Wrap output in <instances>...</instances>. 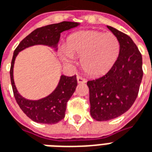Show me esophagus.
<instances>
[{
	"mask_svg": "<svg viewBox=\"0 0 152 152\" xmlns=\"http://www.w3.org/2000/svg\"><path fill=\"white\" fill-rule=\"evenodd\" d=\"M77 82L79 83V84H82V83H85L86 82V80L85 78H83L82 76H77Z\"/></svg>",
	"mask_w": 152,
	"mask_h": 152,
	"instance_id": "34e87169",
	"label": "esophagus"
}]
</instances>
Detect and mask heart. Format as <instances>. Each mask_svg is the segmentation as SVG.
Returning a JSON list of instances; mask_svg holds the SVG:
<instances>
[{
  "mask_svg": "<svg viewBox=\"0 0 152 152\" xmlns=\"http://www.w3.org/2000/svg\"><path fill=\"white\" fill-rule=\"evenodd\" d=\"M120 51L118 38L112 33L96 30L80 31L71 36L60 50V59L73 64L76 56H81V65L85 72L100 76L110 69Z\"/></svg>",
  "mask_w": 152,
  "mask_h": 152,
  "instance_id": "obj_1",
  "label": "heart"
}]
</instances>
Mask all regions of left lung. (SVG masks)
<instances>
[{
    "mask_svg": "<svg viewBox=\"0 0 152 152\" xmlns=\"http://www.w3.org/2000/svg\"><path fill=\"white\" fill-rule=\"evenodd\" d=\"M107 28L118 39L119 56L105 75L87 82L90 114L99 122L116 118L132 106L143 75L142 55L133 40L115 28Z\"/></svg>",
    "mask_w": 152,
    "mask_h": 152,
    "instance_id": "8db88e82",
    "label": "left lung"
}]
</instances>
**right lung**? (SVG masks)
I'll use <instances>...</instances> for the list:
<instances>
[{"mask_svg":"<svg viewBox=\"0 0 152 152\" xmlns=\"http://www.w3.org/2000/svg\"><path fill=\"white\" fill-rule=\"evenodd\" d=\"M78 26H80L78 22H62L38 28L26 36L13 52L10 67L13 95L21 110L34 122L51 125L56 124L64 118L67 102L77 86L76 76L62 75L57 87L50 95L39 100H28L18 93L13 80V66L17 56L20 51L34 45H45L57 50L60 34Z\"/></svg>","mask_w":152,"mask_h":152,"instance_id":"obj_1","label":"right lung"}]
</instances>
